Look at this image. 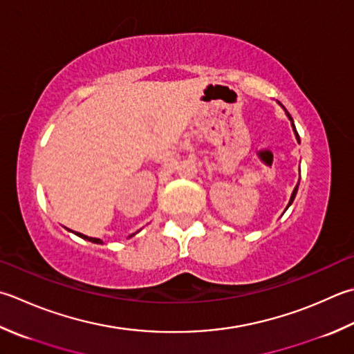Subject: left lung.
I'll return each instance as SVG.
<instances>
[{
	"label": "left lung",
	"mask_w": 354,
	"mask_h": 354,
	"mask_svg": "<svg viewBox=\"0 0 354 354\" xmlns=\"http://www.w3.org/2000/svg\"><path fill=\"white\" fill-rule=\"evenodd\" d=\"M278 104H279V106L283 109V112H286V115H287V118H288V120H290V122H292V129H293V131H295V136H296V140H297V142H299L301 140H299V135H297V130H296V126H295V121H293V118H292V115H290L288 112H287V109L286 107H283L282 106V104L278 101ZM301 173V171H299ZM297 187H299V183H297L296 184V187H295V189H293V193H292V196H290V201H288V205H287V209H288V207L290 205H292V203H293V201H295V198H296V193H297ZM286 209V210H287Z\"/></svg>",
	"instance_id": "obj_1"
}]
</instances>
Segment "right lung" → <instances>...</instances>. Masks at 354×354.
<instances>
[{
  "instance_id": "right-lung-1",
  "label": "right lung",
  "mask_w": 354,
  "mask_h": 354,
  "mask_svg": "<svg viewBox=\"0 0 354 354\" xmlns=\"http://www.w3.org/2000/svg\"><path fill=\"white\" fill-rule=\"evenodd\" d=\"M75 234H76V236L82 238V239L93 242V244H102V241H101V239H98V238H88V236H86V234H82V233H75ZM131 236H133V234H131Z\"/></svg>"
}]
</instances>
